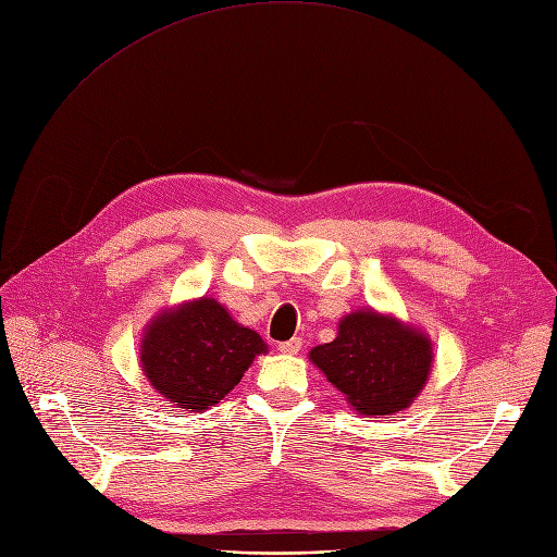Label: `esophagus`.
<instances>
[{"mask_svg":"<svg viewBox=\"0 0 557 557\" xmlns=\"http://www.w3.org/2000/svg\"><path fill=\"white\" fill-rule=\"evenodd\" d=\"M278 351L285 354V356H297L301 351V339L293 337V339H287V342H281L278 344Z\"/></svg>","mask_w":557,"mask_h":557,"instance_id":"1","label":"esophagus"}]
</instances>
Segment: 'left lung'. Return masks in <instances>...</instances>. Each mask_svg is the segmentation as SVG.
<instances>
[{
  "label": "left lung",
  "mask_w": 557,
  "mask_h": 557,
  "mask_svg": "<svg viewBox=\"0 0 557 557\" xmlns=\"http://www.w3.org/2000/svg\"><path fill=\"white\" fill-rule=\"evenodd\" d=\"M310 360L360 414L406 410L426 385L433 347L421 331L376 310L342 317L337 337L310 351Z\"/></svg>",
  "instance_id": "8db88e82"
}]
</instances>
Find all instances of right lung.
<instances>
[{"label": "right lung", "mask_w": 557, "mask_h": 557, "mask_svg": "<svg viewBox=\"0 0 557 557\" xmlns=\"http://www.w3.org/2000/svg\"><path fill=\"white\" fill-rule=\"evenodd\" d=\"M262 337L237 324L210 297L181 304L153 317L140 344L143 372L158 394L176 408L203 412L240 383Z\"/></svg>", "instance_id": "1"}]
</instances>
